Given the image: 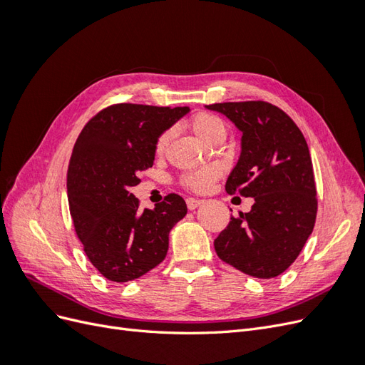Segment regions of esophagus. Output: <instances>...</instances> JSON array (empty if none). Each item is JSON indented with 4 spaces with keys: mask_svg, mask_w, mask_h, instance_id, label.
<instances>
[{
    "mask_svg": "<svg viewBox=\"0 0 365 365\" xmlns=\"http://www.w3.org/2000/svg\"><path fill=\"white\" fill-rule=\"evenodd\" d=\"M185 202H187V208H189V210H196L197 207L202 204L201 200H195V197H187Z\"/></svg>",
    "mask_w": 365,
    "mask_h": 365,
    "instance_id": "obj_1",
    "label": "esophagus"
}]
</instances>
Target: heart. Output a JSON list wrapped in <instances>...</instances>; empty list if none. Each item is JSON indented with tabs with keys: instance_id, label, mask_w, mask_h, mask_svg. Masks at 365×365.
Masks as SVG:
<instances>
[{
	"instance_id": "obj_1",
	"label": "heart",
	"mask_w": 365,
	"mask_h": 365,
	"mask_svg": "<svg viewBox=\"0 0 365 365\" xmlns=\"http://www.w3.org/2000/svg\"><path fill=\"white\" fill-rule=\"evenodd\" d=\"M190 128L193 130V134L207 146L217 138H225L224 121L213 114L201 113L195 115L190 123ZM169 137H170L169 132H164V134L158 138L157 152L164 150L165 145H168L169 141ZM219 175H220V169L217 165H205V168L185 173L182 176V184L190 190L204 192L219 178Z\"/></svg>"
}]
</instances>
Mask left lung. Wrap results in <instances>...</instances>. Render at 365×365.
Returning <instances> with one entry per match:
<instances>
[{"label":"left lung","instance_id":"left-lung-1","mask_svg":"<svg viewBox=\"0 0 365 365\" xmlns=\"http://www.w3.org/2000/svg\"><path fill=\"white\" fill-rule=\"evenodd\" d=\"M240 132V157L225 190L254 197L215 239L220 260L257 279L288 269L311 236L317 189L307 143L292 118L268 102L205 105Z\"/></svg>","mask_w":365,"mask_h":365}]
</instances>
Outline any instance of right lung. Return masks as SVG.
I'll return each mask as SVG.
<instances>
[{
	"label": "right lung",
	"instance_id": "add662e5",
	"mask_svg": "<svg viewBox=\"0 0 365 365\" xmlns=\"http://www.w3.org/2000/svg\"><path fill=\"white\" fill-rule=\"evenodd\" d=\"M187 106L120 103L94 115L77 138L67 176L76 235L103 277L125 283L160 264L169 233L187 215L180 195H168L155 208L140 210L129 192L138 172L153 165L157 141Z\"/></svg>",
	"mask_w": 365,
	"mask_h": 365
}]
</instances>
